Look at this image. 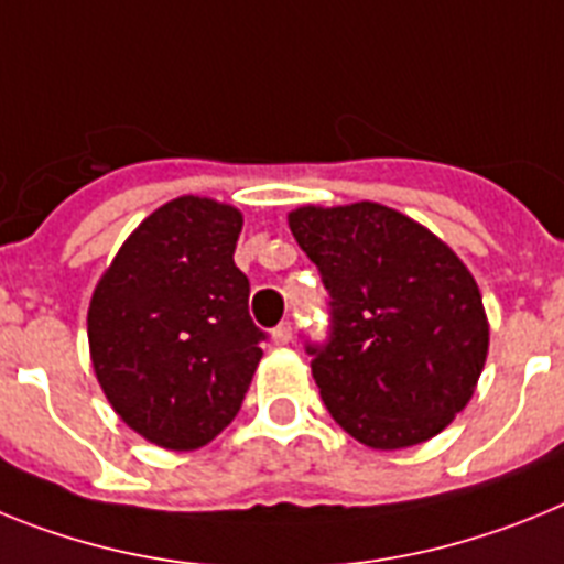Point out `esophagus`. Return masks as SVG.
<instances>
[{
  "instance_id": "34e87169",
  "label": "esophagus",
  "mask_w": 564,
  "mask_h": 564,
  "mask_svg": "<svg viewBox=\"0 0 564 564\" xmlns=\"http://www.w3.org/2000/svg\"><path fill=\"white\" fill-rule=\"evenodd\" d=\"M272 340H275L278 346H286V343L292 340V326H289V323H281V326L272 332Z\"/></svg>"
}]
</instances>
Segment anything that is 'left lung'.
I'll list each match as a JSON object with an SVG mask.
<instances>
[{"instance_id":"1","label":"left lung","mask_w":564,"mask_h":564,"mask_svg":"<svg viewBox=\"0 0 564 564\" xmlns=\"http://www.w3.org/2000/svg\"><path fill=\"white\" fill-rule=\"evenodd\" d=\"M289 229L332 295V337L306 346L321 398L357 443L394 452L437 437L488 357L482 295L452 247L398 209L297 207Z\"/></svg>"}]
</instances>
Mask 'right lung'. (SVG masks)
Returning a JSON list of instances; mask_svg holds the SVG:
<instances>
[{
  "label": "right lung",
  "instance_id": "right-lung-1",
  "mask_svg": "<svg viewBox=\"0 0 564 564\" xmlns=\"http://www.w3.org/2000/svg\"><path fill=\"white\" fill-rule=\"evenodd\" d=\"M241 209L181 195L150 213L93 289L87 340L107 403L147 443L195 452L241 411L263 335L232 254Z\"/></svg>",
  "mask_w": 564,
  "mask_h": 564
}]
</instances>
